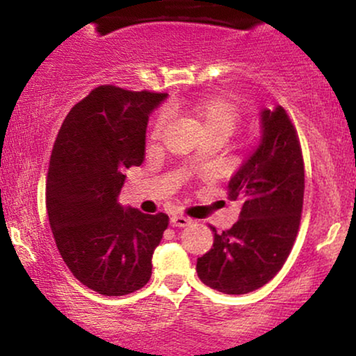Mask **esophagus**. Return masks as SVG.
<instances>
[{"mask_svg":"<svg viewBox=\"0 0 356 356\" xmlns=\"http://www.w3.org/2000/svg\"><path fill=\"white\" fill-rule=\"evenodd\" d=\"M192 220L189 218H186V216H172L170 218V224H172L174 227H187Z\"/></svg>","mask_w":356,"mask_h":356,"instance_id":"obj_1","label":"esophagus"}]
</instances>
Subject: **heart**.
Returning a JSON list of instances; mask_svg holds the SVG:
<instances>
[{
  "label": "heart",
  "instance_id": "heart-1",
  "mask_svg": "<svg viewBox=\"0 0 356 356\" xmlns=\"http://www.w3.org/2000/svg\"><path fill=\"white\" fill-rule=\"evenodd\" d=\"M189 112L201 122L204 134H220L226 138L234 132L236 125L239 122L238 107L232 102L220 99V97H209V99L195 102L189 107ZM167 122H169L167 112L159 113L152 127L154 140L162 137Z\"/></svg>",
  "mask_w": 356,
  "mask_h": 356
}]
</instances>
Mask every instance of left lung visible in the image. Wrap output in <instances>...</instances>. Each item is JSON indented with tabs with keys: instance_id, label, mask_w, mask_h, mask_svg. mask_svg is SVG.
<instances>
[{
	"instance_id": "8db88e82",
	"label": "left lung",
	"mask_w": 356,
	"mask_h": 356,
	"mask_svg": "<svg viewBox=\"0 0 356 356\" xmlns=\"http://www.w3.org/2000/svg\"><path fill=\"white\" fill-rule=\"evenodd\" d=\"M261 137L232 174L227 197L241 202L229 231H214L197 276L226 295H246L271 281L295 244L305 195V164L296 130L284 108L259 112Z\"/></svg>"
}]
</instances>
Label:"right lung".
<instances>
[{
  "mask_svg": "<svg viewBox=\"0 0 356 356\" xmlns=\"http://www.w3.org/2000/svg\"><path fill=\"white\" fill-rule=\"evenodd\" d=\"M167 93L102 85L61 124L47 179V212L65 264L104 296L149 283L154 249L169 218L118 202L125 169L140 165L150 113Z\"/></svg>",
  "mask_w": 356,
  "mask_h": 356,
  "instance_id": "add662e5",
  "label": "right lung"
}]
</instances>
